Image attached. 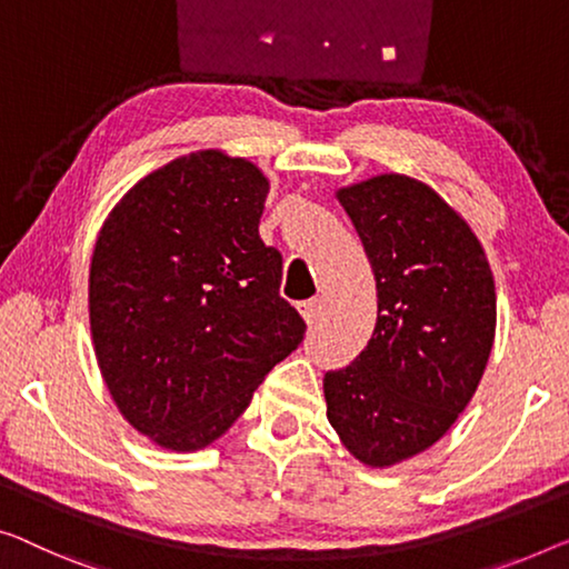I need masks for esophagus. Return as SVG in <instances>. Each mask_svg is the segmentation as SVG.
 I'll return each instance as SVG.
<instances>
[{
    "mask_svg": "<svg viewBox=\"0 0 569 569\" xmlns=\"http://www.w3.org/2000/svg\"><path fill=\"white\" fill-rule=\"evenodd\" d=\"M301 317L307 319L309 327H317L319 319H321V301H319V299L303 301V303H301Z\"/></svg>",
    "mask_w": 569,
    "mask_h": 569,
    "instance_id": "esophagus-1",
    "label": "esophagus"
}]
</instances>
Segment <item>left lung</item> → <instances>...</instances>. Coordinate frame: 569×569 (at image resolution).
<instances>
[{"label": "left lung", "mask_w": 569, "mask_h": 569, "mask_svg": "<svg viewBox=\"0 0 569 569\" xmlns=\"http://www.w3.org/2000/svg\"><path fill=\"white\" fill-rule=\"evenodd\" d=\"M378 291L366 350L325 376L327 419L368 468H391L442 439L486 372L496 283L460 211L419 178L378 173L337 189Z\"/></svg>", "instance_id": "1"}]
</instances>
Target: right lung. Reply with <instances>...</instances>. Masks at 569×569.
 <instances>
[{
    "instance_id": "obj_1",
    "label": "right lung",
    "mask_w": 569,
    "mask_h": 569,
    "mask_svg": "<svg viewBox=\"0 0 569 569\" xmlns=\"http://www.w3.org/2000/svg\"><path fill=\"white\" fill-rule=\"evenodd\" d=\"M270 178L209 148L142 176L89 266V325L109 396L140 435L197 452L224 435L307 325L281 299L258 224Z\"/></svg>"
}]
</instances>
